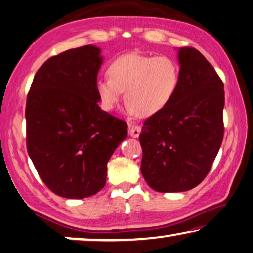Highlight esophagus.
I'll list each match as a JSON object with an SVG mask.
<instances>
[{
  "label": "esophagus",
  "mask_w": 253,
  "mask_h": 253,
  "mask_svg": "<svg viewBox=\"0 0 253 253\" xmlns=\"http://www.w3.org/2000/svg\"><path fill=\"white\" fill-rule=\"evenodd\" d=\"M129 135L130 137H132V138H138L139 137V134H140V132H141V127L140 126H129Z\"/></svg>",
  "instance_id": "esophagus-1"
}]
</instances>
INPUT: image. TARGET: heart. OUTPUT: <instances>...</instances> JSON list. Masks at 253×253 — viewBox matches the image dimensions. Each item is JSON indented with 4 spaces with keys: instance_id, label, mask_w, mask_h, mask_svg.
Returning <instances> with one entry per match:
<instances>
[{
    "instance_id": "b5f03b06",
    "label": "heart",
    "mask_w": 253,
    "mask_h": 253,
    "mask_svg": "<svg viewBox=\"0 0 253 253\" xmlns=\"http://www.w3.org/2000/svg\"><path fill=\"white\" fill-rule=\"evenodd\" d=\"M110 78L96 81L104 111H112L124 91L126 112L149 118L172 102L180 86V67L169 56L124 54L108 65Z\"/></svg>"
}]
</instances>
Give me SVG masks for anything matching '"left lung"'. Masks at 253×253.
<instances>
[{
    "mask_svg": "<svg viewBox=\"0 0 253 253\" xmlns=\"http://www.w3.org/2000/svg\"><path fill=\"white\" fill-rule=\"evenodd\" d=\"M180 86L164 110L143 123L141 174L158 192H183L211 169L224 135V84L199 50H177Z\"/></svg>",
    "mask_w": 253,
    "mask_h": 253,
    "instance_id": "8db88e82",
    "label": "left lung"
}]
</instances>
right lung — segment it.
Segmentation results:
<instances>
[{"mask_svg": "<svg viewBox=\"0 0 253 253\" xmlns=\"http://www.w3.org/2000/svg\"><path fill=\"white\" fill-rule=\"evenodd\" d=\"M103 63L94 45L65 50L45 62L27 97V150L42 182L68 199L104 188L107 162L127 126L103 111L96 92Z\"/></svg>", "mask_w": 253, "mask_h": 253, "instance_id": "right-lung-1", "label": "right lung"}]
</instances>
